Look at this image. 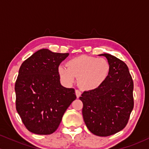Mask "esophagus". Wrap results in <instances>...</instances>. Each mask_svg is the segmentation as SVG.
<instances>
[{"label":"esophagus","instance_id":"34e87169","mask_svg":"<svg viewBox=\"0 0 149 149\" xmlns=\"http://www.w3.org/2000/svg\"><path fill=\"white\" fill-rule=\"evenodd\" d=\"M75 92H76V95L77 97V98H79V97H80V95H81V92H80L79 90H76V91H75Z\"/></svg>","mask_w":149,"mask_h":149}]
</instances>
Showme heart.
<instances>
[{
	"label": "heart",
	"instance_id": "b5f03b06",
	"mask_svg": "<svg viewBox=\"0 0 149 149\" xmlns=\"http://www.w3.org/2000/svg\"><path fill=\"white\" fill-rule=\"evenodd\" d=\"M66 66L58 67V75L64 84L71 85L78 78L80 88L92 91L100 88L109 78L110 63L104 58L87 55L73 57L66 62Z\"/></svg>",
	"mask_w": 149,
	"mask_h": 149
}]
</instances>
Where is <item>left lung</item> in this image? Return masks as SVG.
<instances>
[{
	"label": "left lung",
	"mask_w": 149,
	"mask_h": 149,
	"mask_svg": "<svg viewBox=\"0 0 149 149\" xmlns=\"http://www.w3.org/2000/svg\"><path fill=\"white\" fill-rule=\"evenodd\" d=\"M111 65L109 78L100 88L85 91L80 97L83 104V119L92 134L107 136L127 125L134 107V84L124 61L109 54H102Z\"/></svg>",
	"instance_id": "8db88e82"
}]
</instances>
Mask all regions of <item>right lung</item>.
<instances>
[{"label":"right lung","instance_id":"obj_1","mask_svg":"<svg viewBox=\"0 0 149 149\" xmlns=\"http://www.w3.org/2000/svg\"><path fill=\"white\" fill-rule=\"evenodd\" d=\"M69 54L41 49L20 66L15 86L16 109L31 132L52 134L76 99L74 89L63 87L58 75L59 64Z\"/></svg>","mask_w":149,"mask_h":149}]
</instances>
